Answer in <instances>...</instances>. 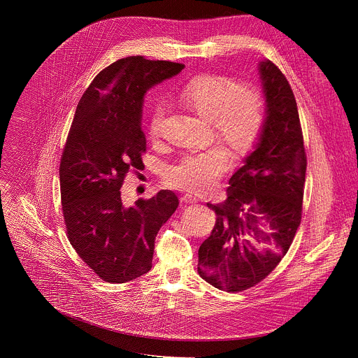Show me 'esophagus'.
Listing matches in <instances>:
<instances>
[{"instance_id": "1", "label": "esophagus", "mask_w": 358, "mask_h": 358, "mask_svg": "<svg viewBox=\"0 0 358 358\" xmlns=\"http://www.w3.org/2000/svg\"><path fill=\"white\" fill-rule=\"evenodd\" d=\"M196 201H198V198L194 196V195H191V194H184V195L181 196V202H182V203H195Z\"/></svg>"}]
</instances>
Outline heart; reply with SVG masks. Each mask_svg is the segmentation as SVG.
I'll list each match as a JSON object with an SVG mask.
<instances>
[{"label": "heart", "instance_id": "obj_1", "mask_svg": "<svg viewBox=\"0 0 358 358\" xmlns=\"http://www.w3.org/2000/svg\"><path fill=\"white\" fill-rule=\"evenodd\" d=\"M182 105L196 115L210 119L218 138L225 141L234 155L248 156L258 144L266 123V99L255 85L239 83L228 75L199 73L187 80L178 92ZM166 110L152 109L147 133L157 141L164 131ZM231 163L229 150L215 143L207 148L189 152L166 174V182L192 194L211 191L227 173Z\"/></svg>", "mask_w": 358, "mask_h": 358}]
</instances>
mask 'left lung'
<instances>
[{"mask_svg":"<svg viewBox=\"0 0 358 358\" xmlns=\"http://www.w3.org/2000/svg\"><path fill=\"white\" fill-rule=\"evenodd\" d=\"M261 78L268 117L261 140L229 180L227 199L207 203L217 214L211 235L198 249V273L220 290L236 293L262 282L287 253L301 221L306 150L293 90L271 61ZM273 232L268 234L264 229ZM250 233L272 241L273 252L259 254L243 242Z\"/></svg>","mask_w":358,"mask_h":358,"instance_id":"8db88e82","label":"left lung"}]
</instances>
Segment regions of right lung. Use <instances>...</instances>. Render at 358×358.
<instances>
[{"label":"right lung","mask_w":358,"mask_h":358,"mask_svg":"<svg viewBox=\"0 0 358 358\" xmlns=\"http://www.w3.org/2000/svg\"><path fill=\"white\" fill-rule=\"evenodd\" d=\"M182 68L141 55L119 59L96 75L78 103L59 164L64 224L80 259L105 282H130L151 269L157 232L178 207L170 189L127 207L120 188L144 167L145 90Z\"/></svg>","instance_id":"1"}]
</instances>
